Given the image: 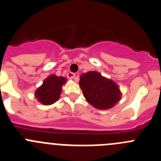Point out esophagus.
<instances>
[{
	"mask_svg": "<svg viewBox=\"0 0 161 161\" xmlns=\"http://www.w3.org/2000/svg\"><path fill=\"white\" fill-rule=\"evenodd\" d=\"M67 76H68V79H74L75 76H76V74L73 73V72H68V73L67 74Z\"/></svg>",
	"mask_w": 161,
	"mask_h": 161,
	"instance_id": "obj_1",
	"label": "esophagus"
}]
</instances>
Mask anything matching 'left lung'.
<instances>
[{"label": "left lung", "mask_w": 161, "mask_h": 161, "mask_svg": "<svg viewBox=\"0 0 161 161\" xmlns=\"http://www.w3.org/2000/svg\"><path fill=\"white\" fill-rule=\"evenodd\" d=\"M79 85L85 99L97 109H110L121 99L119 85L97 72L82 74Z\"/></svg>", "instance_id": "8db88e82"}]
</instances>
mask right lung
<instances>
[{
    "label": "right lung",
    "mask_w": 161,
    "mask_h": 161,
    "mask_svg": "<svg viewBox=\"0 0 161 161\" xmlns=\"http://www.w3.org/2000/svg\"><path fill=\"white\" fill-rule=\"evenodd\" d=\"M67 79L63 76L51 75L42 82V85L35 91V97L42 105H52L59 98L62 87Z\"/></svg>",
    "instance_id": "add662e5"
}]
</instances>
